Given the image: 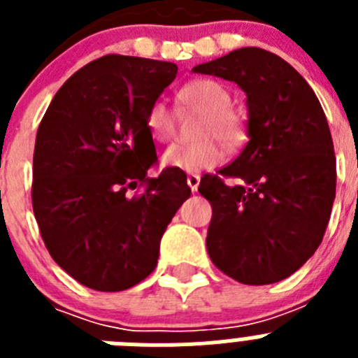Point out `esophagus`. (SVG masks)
<instances>
[{
	"instance_id": "1",
	"label": "esophagus",
	"mask_w": 358,
	"mask_h": 358,
	"mask_svg": "<svg viewBox=\"0 0 358 358\" xmlns=\"http://www.w3.org/2000/svg\"><path fill=\"white\" fill-rule=\"evenodd\" d=\"M186 182H188V186L192 188V192H197L199 182H201V177H199L197 173H189V176L186 177Z\"/></svg>"
}]
</instances>
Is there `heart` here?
Instances as JSON below:
<instances>
[{"mask_svg":"<svg viewBox=\"0 0 358 358\" xmlns=\"http://www.w3.org/2000/svg\"><path fill=\"white\" fill-rule=\"evenodd\" d=\"M177 103L182 109L201 113L194 129L197 141L173 145L163 154V164L182 172H201L213 169L224 157L222 145L235 150L245 140V116L231 106V93L226 85L213 78H195L177 91ZM148 132L157 143H170L176 138V118L163 100H156L145 118Z\"/></svg>","mask_w":358,"mask_h":358,"instance_id":"heart-1","label":"heart"}]
</instances>
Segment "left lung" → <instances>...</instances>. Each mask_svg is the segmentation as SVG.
<instances>
[{"instance_id":"obj_1","label":"left lung","mask_w":358,"mask_h":358,"mask_svg":"<svg viewBox=\"0 0 358 358\" xmlns=\"http://www.w3.org/2000/svg\"><path fill=\"white\" fill-rule=\"evenodd\" d=\"M194 71L236 82L249 109L243 150L199 185L213 210L208 255L245 285L285 280L319 248L334 206L337 169L324 110L308 82L267 50H235Z\"/></svg>"}]
</instances>
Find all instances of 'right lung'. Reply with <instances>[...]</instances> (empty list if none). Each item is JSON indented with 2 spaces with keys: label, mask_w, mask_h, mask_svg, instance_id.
<instances>
[{
  "label": "right lung",
  "mask_w": 358,
  "mask_h": 358,
  "mask_svg": "<svg viewBox=\"0 0 358 358\" xmlns=\"http://www.w3.org/2000/svg\"><path fill=\"white\" fill-rule=\"evenodd\" d=\"M176 75L173 62L103 55L73 73L41 120L34 215L55 264L90 289L120 292L143 281L192 194L182 170L147 176L157 163L147 110Z\"/></svg>",
  "instance_id": "obj_1"
}]
</instances>
